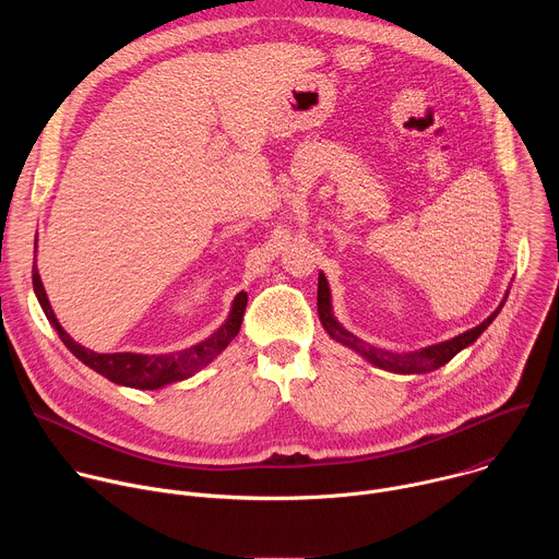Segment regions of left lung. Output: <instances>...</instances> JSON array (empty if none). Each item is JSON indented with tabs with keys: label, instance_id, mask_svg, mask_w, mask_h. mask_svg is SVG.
Returning a JSON list of instances; mask_svg holds the SVG:
<instances>
[{
	"label": "left lung",
	"instance_id": "left-lung-1",
	"mask_svg": "<svg viewBox=\"0 0 559 559\" xmlns=\"http://www.w3.org/2000/svg\"><path fill=\"white\" fill-rule=\"evenodd\" d=\"M502 305H504V300H502ZM502 305L487 318L485 323H480L477 328H473V330H468V332H464V334H460L451 341L425 347L420 352L393 354V352H386V349H378V347L356 338L345 328H341V323L336 321L334 313H332V298H330L328 278H325V274H318V316H321V323L328 330V334L334 341H338V343L352 347L354 352H358L371 365H376L380 369H386V371H395V373H427V371H433V369L447 365L457 352H462L473 341H477V336H480L493 323V318L500 313Z\"/></svg>",
	"mask_w": 559,
	"mask_h": 559
}]
</instances>
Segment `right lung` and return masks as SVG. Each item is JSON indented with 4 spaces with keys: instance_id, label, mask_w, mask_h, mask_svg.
<instances>
[{
    "instance_id": "obj_1",
    "label": "right lung",
    "mask_w": 559,
    "mask_h": 559,
    "mask_svg": "<svg viewBox=\"0 0 559 559\" xmlns=\"http://www.w3.org/2000/svg\"><path fill=\"white\" fill-rule=\"evenodd\" d=\"M37 248V246H35ZM33 287L37 294V300L46 313V318L50 321V325L55 328V332L59 334L61 343L79 358L84 365H88L91 369H95L97 373L106 376L108 380L123 384V386H134V389H158L166 386L170 382L177 380H186L190 376H194L199 369L207 367L238 334L243 323V313H246V305H248V294L238 292L234 302H231V311L227 316V321L205 341H201L199 345H192L188 349L181 352H173V354H132V352H121V354H97L93 349H86L79 343H74L66 330L59 325V321L55 318V311L48 302V296L44 292L37 265H33Z\"/></svg>"
}]
</instances>
